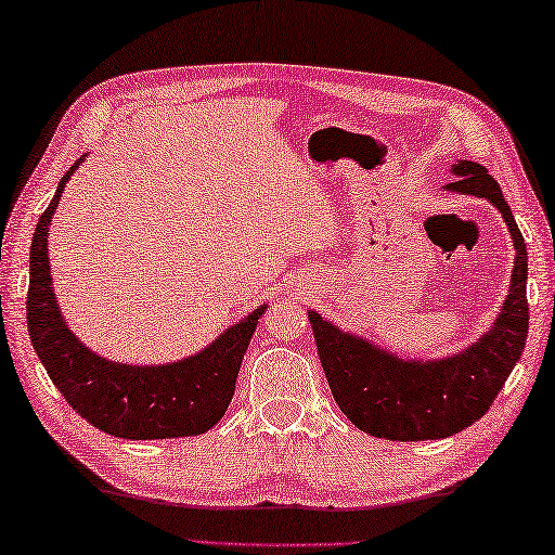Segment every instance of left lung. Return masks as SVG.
Masks as SVG:
<instances>
[{
  "instance_id": "8db88e82",
  "label": "left lung",
  "mask_w": 555,
  "mask_h": 555,
  "mask_svg": "<svg viewBox=\"0 0 555 555\" xmlns=\"http://www.w3.org/2000/svg\"><path fill=\"white\" fill-rule=\"evenodd\" d=\"M450 171L457 179L444 192L492 204L502 214L516 250L508 295L482 337L452 357L405 359L359 334L339 330L320 312H307L334 401L359 430L374 438L442 440L469 428L494 403L526 347L529 256L524 235L502 189L482 165L457 159Z\"/></svg>"
}]
</instances>
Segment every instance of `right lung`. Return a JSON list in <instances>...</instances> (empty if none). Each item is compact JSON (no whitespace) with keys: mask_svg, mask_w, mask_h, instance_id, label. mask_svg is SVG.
Returning a JSON list of instances; mask_svg holds the SVG:
<instances>
[{"mask_svg":"<svg viewBox=\"0 0 555 555\" xmlns=\"http://www.w3.org/2000/svg\"><path fill=\"white\" fill-rule=\"evenodd\" d=\"M86 154L61 177L34 231L29 253L26 324L36 353L68 405L98 430L125 440L189 438L211 430L229 411L243 353L268 305H260L206 344L169 363H120L86 347L61 314L51 283L49 225L63 189Z\"/></svg>","mask_w":555,"mask_h":555,"instance_id":"right-lung-1","label":"right lung"}]
</instances>
